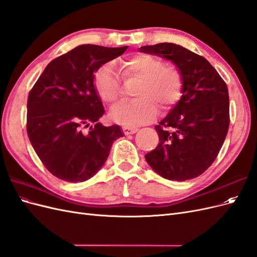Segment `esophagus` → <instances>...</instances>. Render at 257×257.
Wrapping results in <instances>:
<instances>
[{
  "label": "esophagus",
  "instance_id": "obj_1",
  "mask_svg": "<svg viewBox=\"0 0 257 257\" xmlns=\"http://www.w3.org/2000/svg\"><path fill=\"white\" fill-rule=\"evenodd\" d=\"M122 131H123V133L125 134V135H130V134L136 133V132L138 131V128H137V127H134V126L124 125V126H122Z\"/></svg>",
  "mask_w": 257,
  "mask_h": 257
}]
</instances>
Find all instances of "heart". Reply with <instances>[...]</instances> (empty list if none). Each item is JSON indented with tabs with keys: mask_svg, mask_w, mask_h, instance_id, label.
Here are the masks:
<instances>
[{
	"mask_svg": "<svg viewBox=\"0 0 257 257\" xmlns=\"http://www.w3.org/2000/svg\"><path fill=\"white\" fill-rule=\"evenodd\" d=\"M125 79H141L135 90L136 99L114 105L110 118L125 125H139L150 122L161 110L170 109L181 98L184 78L181 69L175 64L152 54H138L123 65ZM98 96L107 104H112L122 94L119 73L112 64L100 67L94 78Z\"/></svg>",
	"mask_w": 257,
	"mask_h": 257,
	"instance_id": "1",
	"label": "heart"
}]
</instances>
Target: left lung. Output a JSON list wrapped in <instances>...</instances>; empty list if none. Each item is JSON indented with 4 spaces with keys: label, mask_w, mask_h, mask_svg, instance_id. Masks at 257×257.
Wrapping results in <instances>:
<instances>
[{
    "label": "left lung",
    "mask_w": 257,
    "mask_h": 257,
    "mask_svg": "<svg viewBox=\"0 0 257 257\" xmlns=\"http://www.w3.org/2000/svg\"><path fill=\"white\" fill-rule=\"evenodd\" d=\"M139 51L170 60L184 78L180 100L155 126L160 143L145 155L146 161L168 180L196 178L211 166L227 135V85L204 57L180 45L161 43Z\"/></svg>",
    "instance_id": "1"
}]
</instances>
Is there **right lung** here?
I'll list each match as a JSON object with an SVG mask.
<instances>
[{
    "label": "right lung",
    "instance_id": "right-lung-1",
    "mask_svg": "<svg viewBox=\"0 0 257 257\" xmlns=\"http://www.w3.org/2000/svg\"><path fill=\"white\" fill-rule=\"evenodd\" d=\"M126 49L80 45L52 60L30 91L28 136L44 166L57 178L88 180L105 164L115 139L123 137L116 124L97 122L105 110L93 80L100 66ZM87 127L89 132H84Z\"/></svg>",
    "mask_w": 257,
    "mask_h": 257
}]
</instances>
